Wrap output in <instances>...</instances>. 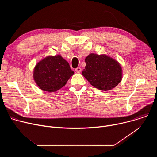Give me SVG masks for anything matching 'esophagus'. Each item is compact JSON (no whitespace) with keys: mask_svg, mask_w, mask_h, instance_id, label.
Masks as SVG:
<instances>
[{"mask_svg":"<svg viewBox=\"0 0 157 157\" xmlns=\"http://www.w3.org/2000/svg\"><path fill=\"white\" fill-rule=\"evenodd\" d=\"M81 68H79V67H78L77 68H76V70H75V71H76V72H77V73H81Z\"/></svg>","mask_w":157,"mask_h":157,"instance_id":"34e87169","label":"esophagus"}]
</instances>
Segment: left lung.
Returning <instances> with one entry per match:
<instances>
[{
  "label": "left lung",
  "mask_w": 157,
  "mask_h": 157,
  "mask_svg": "<svg viewBox=\"0 0 157 157\" xmlns=\"http://www.w3.org/2000/svg\"><path fill=\"white\" fill-rule=\"evenodd\" d=\"M82 75L94 87L105 91L113 89L122 80L120 64L105 55L89 54Z\"/></svg>",
  "instance_id": "8db88e82"
}]
</instances>
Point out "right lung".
<instances>
[{
	"instance_id": "obj_1",
	"label": "right lung",
	"mask_w": 157,
	"mask_h": 157,
	"mask_svg": "<svg viewBox=\"0 0 157 157\" xmlns=\"http://www.w3.org/2000/svg\"><path fill=\"white\" fill-rule=\"evenodd\" d=\"M73 74L69 63L61 55L49 56L37 63L33 78L41 90L55 92L63 87Z\"/></svg>"
}]
</instances>
